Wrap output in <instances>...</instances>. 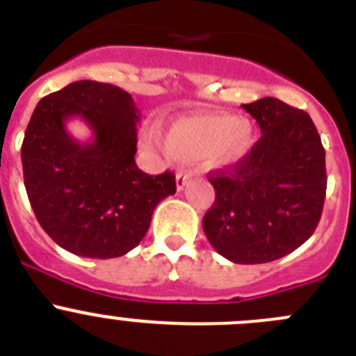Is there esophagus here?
Segmentation results:
<instances>
[{
	"instance_id": "34e87169",
	"label": "esophagus",
	"mask_w": 356,
	"mask_h": 356,
	"mask_svg": "<svg viewBox=\"0 0 356 356\" xmlns=\"http://www.w3.org/2000/svg\"><path fill=\"white\" fill-rule=\"evenodd\" d=\"M189 181H191V174L189 172H177V175H175V184H177L179 191L184 189L189 184Z\"/></svg>"
}]
</instances>
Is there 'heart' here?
Here are the masks:
<instances>
[{
  "mask_svg": "<svg viewBox=\"0 0 356 356\" xmlns=\"http://www.w3.org/2000/svg\"><path fill=\"white\" fill-rule=\"evenodd\" d=\"M253 145V128L230 114H200L182 118L168 126L163 147L179 161L207 158L212 167H230Z\"/></svg>",
  "mask_w": 356,
  "mask_h": 356,
  "instance_id": "heart-1",
  "label": "heart"
}]
</instances>
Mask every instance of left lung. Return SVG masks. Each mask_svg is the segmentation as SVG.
<instances>
[{"label": "left lung", "instance_id": "left-lung-1", "mask_svg": "<svg viewBox=\"0 0 356 356\" xmlns=\"http://www.w3.org/2000/svg\"><path fill=\"white\" fill-rule=\"evenodd\" d=\"M261 138L209 181L216 200L204 216L207 241L234 264H267L300 248L316 230L327 191L325 149L304 111L277 98L242 105Z\"/></svg>", "mask_w": 356, "mask_h": 356}]
</instances>
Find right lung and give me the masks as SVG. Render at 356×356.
<instances>
[{
	"label": "right lung",
	"mask_w": 356,
	"mask_h": 356,
	"mask_svg": "<svg viewBox=\"0 0 356 356\" xmlns=\"http://www.w3.org/2000/svg\"><path fill=\"white\" fill-rule=\"evenodd\" d=\"M137 103L112 84L72 82L42 98L24 133V186L38 223L70 253L118 258L140 244L156 205L175 193V175L144 174L135 163ZM81 118L92 138L65 128Z\"/></svg>",
	"instance_id": "1"
}]
</instances>
